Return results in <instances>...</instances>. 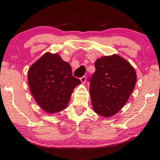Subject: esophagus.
<instances>
[{
    "mask_svg": "<svg viewBox=\"0 0 160 160\" xmlns=\"http://www.w3.org/2000/svg\"><path fill=\"white\" fill-rule=\"evenodd\" d=\"M80 80L81 82H82V84H84L85 82H86V76H82V78H80Z\"/></svg>",
    "mask_w": 160,
    "mask_h": 160,
    "instance_id": "obj_1",
    "label": "esophagus"
}]
</instances>
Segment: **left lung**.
<instances>
[{
  "instance_id": "8db88e82",
  "label": "left lung",
  "mask_w": 160,
  "mask_h": 160,
  "mask_svg": "<svg viewBox=\"0 0 160 160\" xmlns=\"http://www.w3.org/2000/svg\"><path fill=\"white\" fill-rule=\"evenodd\" d=\"M95 66L89 89L93 111L111 117L128 102L136 83V72L128 61L116 54L98 58Z\"/></svg>"
}]
</instances>
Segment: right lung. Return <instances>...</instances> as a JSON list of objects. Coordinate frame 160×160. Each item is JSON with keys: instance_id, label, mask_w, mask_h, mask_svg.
<instances>
[{"instance_id": "right-lung-1", "label": "right lung", "mask_w": 160, "mask_h": 160, "mask_svg": "<svg viewBox=\"0 0 160 160\" xmlns=\"http://www.w3.org/2000/svg\"><path fill=\"white\" fill-rule=\"evenodd\" d=\"M28 80L32 97L48 113L67 108L73 89L81 81L72 75V68L58 54L47 52L28 70Z\"/></svg>"}]
</instances>
